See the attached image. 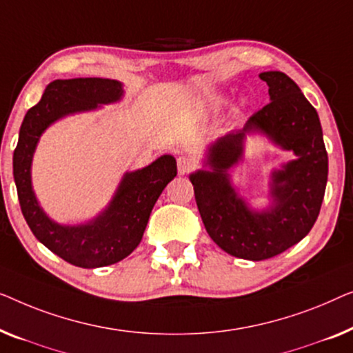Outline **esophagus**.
<instances>
[{
	"instance_id": "esophagus-1",
	"label": "esophagus",
	"mask_w": 353,
	"mask_h": 353,
	"mask_svg": "<svg viewBox=\"0 0 353 353\" xmlns=\"http://www.w3.org/2000/svg\"><path fill=\"white\" fill-rule=\"evenodd\" d=\"M195 168H196V163H195V160H193V158H190V157H179L177 158L179 174L185 176V174H188V172L195 171Z\"/></svg>"
}]
</instances>
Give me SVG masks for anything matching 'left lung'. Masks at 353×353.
<instances>
[{
  "mask_svg": "<svg viewBox=\"0 0 353 353\" xmlns=\"http://www.w3.org/2000/svg\"><path fill=\"white\" fill-rule=\"evenodd\" d=\"M270 102L256 112L243 131L221 137L211 148V171L190 176L195 201L206 232L228 254L265 261L299 243L320 214L327 181V153L319 113L283 72H264ZM262 130L298 160L274 173L276 208L252 213L236 196L226 171L241 157L248 130Z\"/></svg>",
  "mask_w": 353,
  "mask_h": 353,
  "instance_id": "obj_1",
  "label": "left lung"
}]
</instances>
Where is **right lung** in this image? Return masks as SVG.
Here are the masks:
<instances>
[{"mask_svg": "<svg viewBox=\"0 0 353 353\" xmlns=\"http://www.w3.org/2000/svg\"><path fill=\"white\" fill-rule=\"evenodd\" d=\"M121 94V83L107 78L56 79L49 83L41 101L23 118L14 150V181L30 230L54 254L83 269L117 264L136 250L158 196L177 174L176 160L171 155H163L150 166L129 172L102 216L86 225L63 227L49 221L38 206L30 181L32 157L39 136L51 123L68 113L91 110L97 103L115 102Z\"/></svg>", "mask_w": 353, "mask_h": 353, "instance_id": "add662e5", "label": "right lung"}]
</instances>
